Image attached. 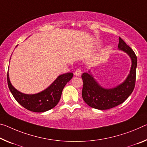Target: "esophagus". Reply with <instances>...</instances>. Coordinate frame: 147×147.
Returning a JSON list of instances; mask_svg holds the SVG:
<instances>
[{
	"instance_id": "esophagus-1",
	"label": "esophagus",
	"mask_w": 147,
	"mask_h": 147,
	"mask_svg": "<svg viewBox=\"0 0 147 147\" xmlns=\"http://www.w3.org/2000/svg\"><path fill=\"white\" fill-rule=\"evenodd\" d=\"M74 74H75V75H76V76H80V75H81V74H82V71H81V69H76V71H75V73H74Z\"/></svg>"
}]
</instances>
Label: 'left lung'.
Instances as JSON below:
<instances>
[{
  "label": "left lung",
  "instance_id": "obj_1",
  "mask_svg": "<svg viewBox=\"0 0 147 147\" xmlns=\"http://www.w3.org/2000/svg\"><path fill=\"white\" fill-rule=\"evenodd\" d=\"M118 47L119 50L127 53L131 60L129 74L122 84L115 88L107 89L95 80L90 71L82 74V98L86 103L92 108L107 110L119 105L124 103L134 90L136 80L137 56L132 49L120 37Z\"/></svg>",
  "mask_w": 147,
  "mask_h": 147
}]
</instances>
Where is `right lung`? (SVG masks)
<instances>
[{"label": "right lung", "mask_w": 147, "mask_h": 147, "mask_svg": "<svg viewBox=\"0 0 147 147\" xmlns=\"http://www.w3.org/2000/svg\"><path fill=\"white\" fill-rule=\"evenodd\" d=\"M73 76V73H72L61 74L46 90L35 94H25L16 90L10 82L8 72L7 81L11 94L21 105L30 111L43 113L57 105L65 86Z\"/></svg>", "instance_id": "right-lung-1"}]
</instances>
